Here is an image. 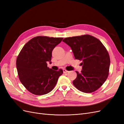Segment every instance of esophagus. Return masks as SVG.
Returning a JSON list of instances; mask_svg holds the SVG:
<instances>
[{"label":"esophagus","mask_w":124,"mask_h":124,"mask_svg":"<svg viewBox=\"0 0 124 124\" xmlns=\"http://www.w3.org/2000/svg\"><path fill=\"white\" fill-rule=\"evenodd\" d=\"M69 71H67V70H66V69H63V72L64 73H67V72H68Z\"/></svg>","instance_id":"obj_1"}]
</instances>
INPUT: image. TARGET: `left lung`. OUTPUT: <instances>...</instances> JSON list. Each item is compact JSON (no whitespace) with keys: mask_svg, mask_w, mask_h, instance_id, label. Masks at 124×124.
Here are the masks:
<instances>
[{"mask_svg":"<svg viewBox=\"0 0 124 124\" xmlns=\"http://www.w3.org/2000/svg\"><path fill=\"white\" fill-rule=\"evenodd\" d=\"M63 42L71 47L75 59L82 61L81 73L73 84L83 93H91L100 88L107 79L110 65L108 52L101 41L89 35L66 38Z\"/></svg>","mask_w":124,"mask_h":124,"instance_id":"8db88e82","label":"left lung"}]
</instances>
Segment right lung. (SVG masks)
<instances>
[{
	"instance_id": "right-lung-1",
	"label": "right lung",
	"mask_w": 124,
	"mask_h": 124,
	"mask_svg": "<svg viewBox=\"0 0 124 124\" xmlns=\"http://www.w3.org/2000/svg\"><path fill=\"white\" fill-rule=\"evenodd\" d=\"M63 38L37 36L30 40L22 48L16 62L19 79L28 91L36 95L51 92L63 73L47 67L51 63L52 51Z\"/></svg>"
}]
</instances>
